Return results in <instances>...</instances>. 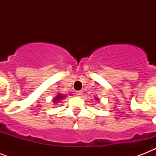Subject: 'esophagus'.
<instances>
[{
  "instance_id": "1",
  "label": "esophagus",
  "mask_w": 156,
  "mask_h": 156,
  "mask_svg": "<svg viewBox=\"0 0 156 156\" xmlns=\"http://www.w3.org/2000/svg\"><path fill=\"white\" fill-rule=\"evenodd\" d=\"M76 95L79 96V97H81L83 95V90H78V91H76Z\"/></svg>"
}]
</instances>
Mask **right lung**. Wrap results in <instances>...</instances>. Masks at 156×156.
<instances>
[{
    "label": "right lung",
    "mask_w": 156,
    "mask_h": 156,
    "mask_svg": "<svg viewBox=\"0 0 156 156\" xmlns=\"http://www.w3.org/2000/svg\"><path fill=\"white\" fill-rule=\"evenodd\" d=\"M65 97H66V95H62L61 94H58V95H56V97L53 99V102L54 103L59 102V100H61V99H64Z\"/></svg>",
    "instance_id": "obj_1"
}]
</instances>
